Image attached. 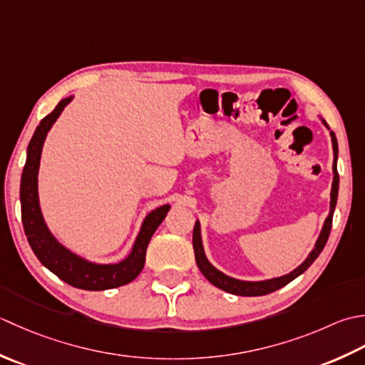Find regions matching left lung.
<instances>
[{
	"instance_id": "8db88e82",
	"label": "left lung",
	"mask_w": 365,
	"mask_h": 365,
	"mask_svg": "<svg viewBox=\"0 0 365 365\" xmlns=\"http://www.w3.org/2000/svg\"><path fill=\"white\" fill-rule=\"evenodd\" d=\"M326 125H328V124H326ZM331 138H332V150H334V165H332L334 181H332V190H331V211H329L328 217H326V220H324V225H323L322 233H319V236H318L315 249L310 252V255L307 257L306 262H304L301 266H297L293 272H289V274H287V276H282V277H277V279L263 280V282H244V280L232 279V277H228V276H225V274H222L220 271L215 269V267L206 259L205 252H203V245H202V236H200V224H198V222H195V227H193V236H192L193 252H195V262H197L200 271H202L203 276L207 280H210L214 287L224 289V292H227V293L237 294V296L269 294L272 292H276V289L289 284V282L294 280L297 276H301L304 271H307V267L315 262L319 254H322V250L324 249L326 242H328V237H329V233H331L332 215H334V210H336L337 195H339V173H337L339 146H337V138H336V135H334L332 130H331Z\"/></svg>"
}]
</instances>
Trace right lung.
Returning <instances> with one entry per match:
<instances>
[{"instance_id":"right-lung-1","label":"right lung","mask_w":365,"mask_h":365,"mask_svg":"<svg viewBox=\"0 0 365 365\" xmlns=\"http://www.w3.org/2000/svg\"><path fill=\"white\" fill-rule=\"evenodd\" d=\"M71 101L72 98H66L59 102L55 110L37 125L34 135L29 141L26 163L20 182L21 222H24V230L29 245L47 269L72 287L89 289V292H101V289H110L129 284L138 276L145 266L148 244H150L155 230L162 224V220L165 219L170 206L163 205L146 215L129 257L118 264L89 263L86 259L73 255L51 236L41 214L39 197H37V172H39L42 145L47 137V132Z\"/></svg>"}]
</instances>
